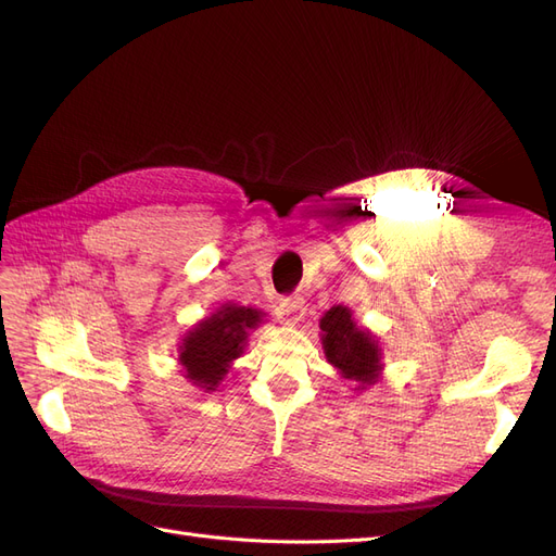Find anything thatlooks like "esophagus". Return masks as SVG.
<instances>
[{
    "instance_id": "esophagus-1",
    "label": "esophagus",
    "mask_w": 556,
    "mask_h": 556,
    "mask_svg": "<svg viewBox=\"0 0 556 556\" xmlns=\"http://www.w3.org/2000/svg\"><path fill=\"white\" fill-rule=\"evenodd\" d=\"M306 313V304L301 296H292V299H282L278 306V319L282 325H299L304 319Z\"/></svg>"
}]
</instances>
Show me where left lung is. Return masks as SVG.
Returning a JSON list of instances; mask_svg holds the SVG:
<instances>
[{"label": "left lung", "instance_id": "left-lung-1", "mask_svg": "<svg viewBox=\"0 0 556 556\" xmlns=\"http://www.w3.org/2000/svg\"><path fill=\"white\" fill-rule=\"evenodd\" d=\"M319 341L327 362L341 378L355 382V392L382 380V348L378 336L362 327L348 306H333L319 317Z\"/></svg>", "mask_w": 556, "mask_h": 556}]
</instances>
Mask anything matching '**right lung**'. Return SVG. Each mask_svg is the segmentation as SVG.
<instances>
[{
    "mask_svg": "<svg viewBox=\"0 0 556 556\" xmlns=\"http://www.w3.org/2000/svg\"><path fill=\"white\" fill-rule=\"evenodd\" d=\"M266 313L227 301L215 313L185 331L178 345L180 374L201 392H217L250 341V333L264 323Z\"/></svg>",
    "mask_w": 556,
    "mask_h": 556,
    "instance_id": "add662e5",
    "label": "right lung"
}]
</instances>
